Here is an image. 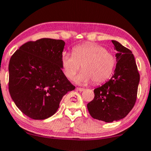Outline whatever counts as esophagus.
Returning <instances> with one entry per match:
<instances>
[{
  "label": "esophagus",
  "instance_id": "obj_1",
  "mask_svg": "<svg viewBox=\"0 0 151 151\" xmlns=\"http://www.w3.org/2000/svg\"><path fill=\"white\" fill-rule=\"evenodd\" d=\"M76 89H77V91H84V90H85L83 88H77Z\"/></svg>",
  "mask_w": 151,
  "mask_h": 151
}]
</instances>
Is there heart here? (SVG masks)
<instances>
[{
  "label": "heart",
  "instance_id": "b5f03b06",
  "mask_svg": "<svg viewBox=\"0 0 151 151\" xmlns=\"http://www.w3.org/2000/svg\"><path fill=\"white\" fill-rule=\"evenodd\" d=\"M61 64L65 75L69 80H74L81 65L83 71L77 76L76 82L87 84L92 80L95 84H100L111 77L116 58L102 46L85 43L73 47L72 55L63 53Z\"/></svg>",
  "mask_w": 151,
  "mask_h": 151
}]
</instances>
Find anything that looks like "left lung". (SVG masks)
<instances>
[{
    "mask_svg": "<svg viewBox=\"0 0 151 151\" xmlns=\"http://www.w3.org/2000/svg\"><path fill=\"white\" fill-rule=\"evenodd\" d=\"M116 50V67L109 81L94 90L95 98L87 104L91 116L110 123L121 120L134 106L139 76L132 51L112 40Z\"/></svg>",
    "mask_w": 151,
    "mask_h": 151,
    "instance_id": "obj_1",
    "label": "left lung"
}]
</instances>
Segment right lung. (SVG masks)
Segmentation results:
<instances>
[{"label":"right lung","mask_w":151,"mask_h":151,"mask_svg":"<svg viewBox=\"0 0 151 151\" xmlns=\"http://www.w3.org/2000/svg\"><path fill=\"white\" fill-rule=\"evenodd\" d=\"M65 42L44 39L28 42L9 63V91L24 115L44 120L56 113L62 98L75 88L64 73L61 57Z\"/></svg>","instance_id":"obj_1"}]
</instances>
